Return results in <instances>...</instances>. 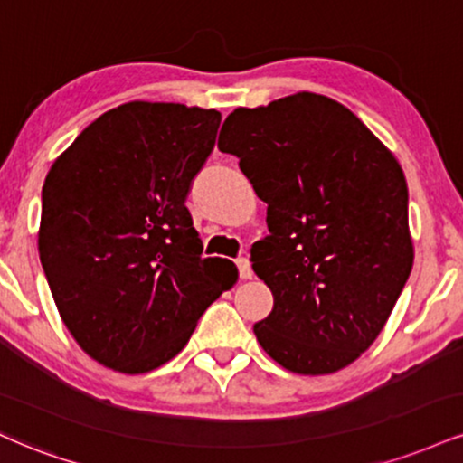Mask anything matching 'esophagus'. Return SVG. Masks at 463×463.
Returning a JSON list of instances; mask_svg holds the SVG:
<instances>
[{
	"mask_svg": "<svg viewBox=\"0 0 463 463\" xmlns=\"http://www.w3.org/2000/svg\"><path fill=\"white\" fill-rule=\"evenodd\" d=\"M237 267H239V276H241L243 280H250V278L254 276L252 265H250V260L246 259V256H239V259H237Z\"/></svg>",
	"mask_w": 463,
	"mask_h": 463,
	"instance_id": "1",
	"label": "esophagus"
}]
</instances>
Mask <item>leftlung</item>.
<instances>
[{
  "label": "left lung",
  "instance_id": "obj_1",
  "mask_svg": "<svg viewBox=\"0 0 463 463\" xmlns=\"http://www.w3.org/2000/svg\"><path fill=\"white\" fill-rule=\"evenodd\" d=\"M217 148L239 157L267 203L252 269L274 310L254 323L256 341L299 375L345 369L380 336L414 263L399 161L354 111L315 92L237 108Z\"/></svg>",
  "mask_w": 463,
  "mask_h": 463
}]
</instances>
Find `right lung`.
Masks as SVG:
<instances>
[{
  "label": "right lung",
  "instance_id": "1",
  "mask_svg": "<svg viewBox=\"0 0 463 463\" xmlns=\"http://www.w3.org/2000/svg\"><path fill=\"white\" fill-rule=\"evenodd\" d=\"M220 120L181 103L118 105L44 178V276L72 338L103 366L137 375L165 364L237 282L232 260L200 256L185 207Z\"/></svg>",
  "mask_w": 463,
  "mask_h": 463
}]
</instances>
